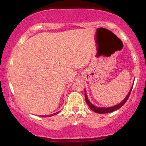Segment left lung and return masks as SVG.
<instances>
[{
	"mask_svg": "<svg viewBox=\"0 0 146 146\" xmlns=\"http://www.w3.org/2000/svg\"><path fill=\"white\" fill-rule=\"evenodd\" d=\"M131 90H132V89L130 90V92H129L128 95L127 96L126 98H125V100H123V101L121 102L120 104H117V105H115V106H112V107H110V108H98V107L94 106L93 104H92L90 102L88 99L86 93V92H85V100H86V101L87 104L88 105L92 111H95V112H96L98 113H110V112H112V111H113L117 110H118L119 108H120L121 107H122L125 104V103L126 102L127 99H128L129 95H130Z\"/></svg>",
	"mask_w": 146,
	"mask_h": 146,
	"instance_id": "1",
	"label": "left lung"
}]
</instances>
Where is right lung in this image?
Returning <instances> with one entry per match:
<instances>
[{
	"label": "right lung",
	"mask_w": 146,
	"mask_h": 146,
	"mask_svg": "<svg viewBox=\"0 0 146 146\" xmlns=\"http://www.w3.org/2000/svg\"><path fill=\"white\" fill-rule=\"evenodd\" d=\"M59 112L58 111V112H56V113H54V114H52V115H49V116H51V115H56V114H57V113H58ZM42 117H46V116H48V115H42Z\"/></svg>",
	"instance_id": "1"
}]
</instances>
